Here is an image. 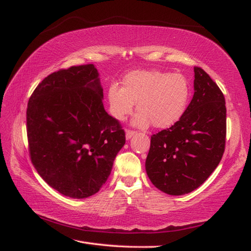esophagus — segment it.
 <instances>
[{
    "label": "esophagus",
    "mask_w": 251,
    "mask_h": 251,
    "mask_svg": "<svg viewBox=\"0 0 251 251\" xmlns=\"http://www.w3.org/2000/svg\"><path fill=\"white\" fill-rule=\"evenodd\" d=\"M135 134H136V131H132V130H126V134H125L126 140H129L130 138H132V136H134Z\"/></svg>",
    "instance_id": "1"
}]
</instances>
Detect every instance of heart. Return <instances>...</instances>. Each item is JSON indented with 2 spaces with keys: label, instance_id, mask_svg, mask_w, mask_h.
Segmentation results:
<instances>
[{
  "label": "heart",
  "instance_id": "obj_1",
  "mask_svg": "<svg viewBox=\"0 0 251 251\" xmlns=\"http://www.w3.org/2000/svg\"><path fill=\"white\" fill-rule=\"evenodd\" d=\"M124 87L113 84L108 98L111 115L124 121L137 110L132 125L147 128L152 125L166 129L180 121L188 108L191 85L183 74L159 70L134 71L123 81Z\"/></svg>",
  "mask_w": 251,
  "mask_h": 251
}]
</instances>
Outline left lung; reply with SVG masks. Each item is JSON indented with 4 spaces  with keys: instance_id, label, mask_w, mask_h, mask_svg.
Here are the masks:
<instances>
[{
    "instance_id": "8db88e82",
    "label": "left lung",
    "mask_w": 251,
    "mask_h": 251,
    "mask_svg": "<svg viewBox=\"0 0 251 251\" xmlns=\"http://www.w3.org/2000/svg\"><path fill=\"white\" fill-rule=\"evenodd\" d=\"M226 135L225 96L202 69L195 67L194 95L183 116L151 137L146 159L149 179L169 195L194 191L220 163Z\"/></svg>"
}]
</instances>
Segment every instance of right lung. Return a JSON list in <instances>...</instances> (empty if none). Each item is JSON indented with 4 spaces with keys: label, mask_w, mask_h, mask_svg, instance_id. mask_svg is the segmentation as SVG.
<instances>
[{
    "label": "right lung",
    "mask_w": 251,
    "mask_h": 251,
    "mask_svg": "<svg viewBox=\"0 0 251 251\" xmlns=\"http://www.w3.org/2000/svg\"><path fill=\"white\" fill-rule=\"evenodd\" d=\"M94 65L50 74L30 97L26 134L32 164L60 194L86 199L97 193L125 145L120 123L106 113Z\"/></svg>",
    "instance_id": "right-lung-1"
}]
</instances>
